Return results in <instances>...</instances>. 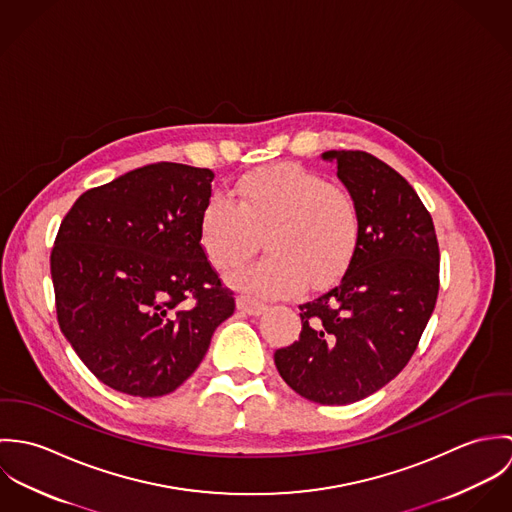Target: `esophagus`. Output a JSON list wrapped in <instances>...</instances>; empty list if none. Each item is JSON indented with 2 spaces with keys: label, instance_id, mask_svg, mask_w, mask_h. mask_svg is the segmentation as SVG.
<instances>
[{
  "label": "esophagus",
  "instance_id": "1",
  "mask_svg": "<svg viewBox=\"0 0 512 512\" xmlns=\"http://www.w3.org/2000/svg\"><path fill=\"white\" fill-rule=\"evenodd\" d=\"M236 307H238V311H242V313L260 315V313L266 311L268 305L262 303V301H258V299H252V297H248V295H238V297H236Z\"/></svg>",
  "mask_w": 512,
  "mask_h": 512
}]
</instances>
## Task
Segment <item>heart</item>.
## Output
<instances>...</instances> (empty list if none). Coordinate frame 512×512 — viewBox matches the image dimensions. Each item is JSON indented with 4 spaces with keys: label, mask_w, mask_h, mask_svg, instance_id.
<instances>
[{
    "label": "heart",
    "mask_w": 512,
    "mask_h": 512,
    "mask_svg": "<svg viewBox=\"0 0 512 512\" xmlns=\"http://www.w3.org/2000/svg\"><path fill=\"white\" fill-rule=\"evenodd\" d=\"M266 230L270 254L236 270L234 288L284 297L335 282L351 264L361 240L355 197L327 177L297 163H276L242 175L232 199L213 195L199 219V242L219 270L242 264Z\"/></svg>",
    "instance_id": "b5f03b06"
}]
</instances>
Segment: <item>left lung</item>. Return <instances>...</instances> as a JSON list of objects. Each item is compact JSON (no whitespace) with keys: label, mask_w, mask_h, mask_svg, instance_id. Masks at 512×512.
<instances>
[{"label":"left lung","mask_w":512,"mask_h":512,"mask_svg":"<svg viewBox=\"0 0 512 512\" xmlns=\"http://www.w3.org/2000/svg\"><path fill=\"white\" fill-rule=\"evenodd\" d=\"M355 197L361 240L341 282L299 305V341L274 353L286 384L327 406L363 400L412 359L439 292L434 220L412 185L366 151H325Z\"/></svg>","instance_id":"obj_1"}]
</instances>
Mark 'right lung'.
<instances>
[{"mask_svg": "<svg viewBox=\"0 0 512 512\" xmlns=\"http://www.w3.org/2000/svg\"><path fill=\"white\" fill-rule=\"evenodd\" d=\"M211 169L151 163L82 193L61 222L51 278L63 335L106 386L179 388L234 313L199 242Z\"/></svg>", "mask_w": 512, "mask_h": 512, "instance_id": "obj_1", "label": "right lung"}]
</instances>
